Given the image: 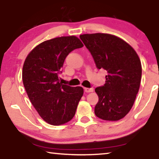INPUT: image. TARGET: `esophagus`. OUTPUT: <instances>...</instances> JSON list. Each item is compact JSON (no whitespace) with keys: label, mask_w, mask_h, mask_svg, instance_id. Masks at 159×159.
I'll return each instance as SVG.
<instances>
[{"label":"esophagus","mask_w":159,"mask_h":159,"mask_svg":"<svg viewBox=\"0 0 159 159\" xmlns=\"http://www.w3.org/2000/svg\"><path fill=\"white\" fill-rule=\"evenodd\" d=\"M84 90H85V92L87 93H89V92H93V88H84Z\"/></svg>","instance_id":"obj_1"}]
</instances>
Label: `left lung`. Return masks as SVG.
<instances>
[{
  "label": "left lung",
  "instance_id": "1",
  "mask_svg": "<svg viewBox=\"0 0 159 159\" xmlns=\"http://www.w3.org/2000/svg\"><path fill=\"white\" fill-rule=\"evenodd\" d=\"M80 39L98 69L107 71L105 85L95 89L98 96L96 116L105 120L123 119L132 109L141 84L142 67L137 53L112 34H85Z\"/></svg>",
  "mask_w": 159,
  "mask_h": 159
}]
</instances>
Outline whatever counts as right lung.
I'll return each instance as SVG.
<instances>
[{
    "label": "right lung",
    "mask_w": 159,
    "mask_h": 159,
    "mask_svg": "<svg viewBox=\"0 0 159 159\" xmlns=\"http://www.w3.org/2000/svg\"><path fill=\"white\" fill-rule=\"evenodd\" d=\"M83 46L75 36L57 37L36 46L25 60V89L40 116L50 125H63L75 115L83 89L59 83L58 74L67 56Z\"/></svg>",
    "instance_id": "1"
}]
</instances>
